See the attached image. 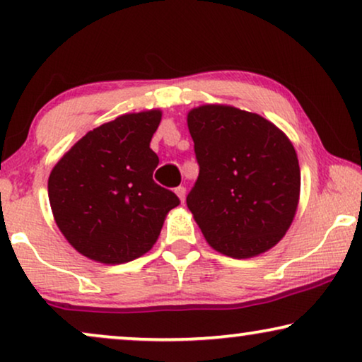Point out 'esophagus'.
Instances as JSON below:
<instances>
[{
  "mask_svg": "<svg viewBox=\"0 0 362 362\" xmlns=\"http://www.w3.org/2000/svg\"><path fill=\"white\" fill-rule=\"evenodd\" d=\"M175 192H176V196H177V197H180L181 204H185V201H186V187H182V186H180V187H176V189H175Z\"/></svg>",
  "mask_w": 362,
  "mask_h": 362,
  "instance_id": "esophagus-1",
  "label": "esophagus"
}]
</instances>
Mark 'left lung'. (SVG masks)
Wrapping results in <instances>:
<instances>
[{
    "label": "left lung",
    "instance_id": "8db88e82",
    "mask_svg": "<svg viewBox=\"0 0 362 362\" xmlns=\"http://www.w3.org/2000/svg\"><path fill=\"white\" fill-rule=\"evenodd\" d=\"M199 176L187 207L212 249L232 259L270 250L290 229L300 201L298 156L264 117L206 103L187 112Z\"/></svg>",
    "mask_w": 362,
    "mask_h": 362
}]
</instances>
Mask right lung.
<instances>
[{"instance_id":"right-lung-1","label":"right lung","mask_w":362,"mask_h":362,"mask_svg":"<svg viewBox=\"0 0 362 362\" xmlns=\"http://www.w3.org/2000/svg\"><path fill=\"white\" fill-rule=\"evenodd\" d=\"M160 122L158 108L117 117L82 136L52 168L54 221L87 259L118 265L146 254L180 204L153 181L160 160L150 141Z\"/></svg>"}]
</instances>
